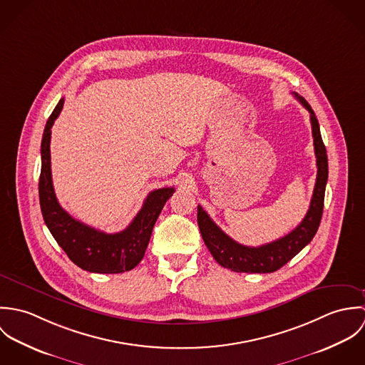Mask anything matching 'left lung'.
Returning <instances> with one entry per match:
<instances>
[{"mask_svg": "<svg viewBox=\"0 0 365 365\" xmlns=\"http://www.w3.org/2000/svg\"><path fill=\"white\" fill-rule=\"evenodd\" d=\"M295 98L304 105L311 113L312 123L313 146L316 155L317 175L314 182L311 205L302 219V222L284 237L274 240L271 243L262 245L259 247H249L235 242L229 237L210 217L208 213L198 205V226L202 235V239L208 247L213 259L222 267L229 268L236 272H274L285 265L291 259H294L308 243H311L313 236L316 235L324 202V190L327 182V155L323 145L319 122L311 108L304 97H299L294 93Z\"/></svg>", "mask_w": 365, "mask_h": 365, "instance_id": "obj_1", "label": "left lung"}]
</instances>
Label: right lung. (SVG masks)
<instances>
[{
  "instance_id": "add662e5",
  "label": "right lung",
  "mask_w": 365,
  "mask_h": 365,
  "mask_svg": "<svg viewBox=\"0 0 365 365\" xmlns=\"http://www.w3.org/2000/svg\"><path fill=\"white\" fill-rule=\"evenodd\" d=\"M63 104L64 98L53 109L41 146L39 202L45 223L68 259L80 268L100 274L129 271L143 259L157 217L175 190L160 188L149 192L143 207L130 225L119 233H105L71 217L57 202L51 170V129L63 109Z\"/></svg>"
}]
</instances>
